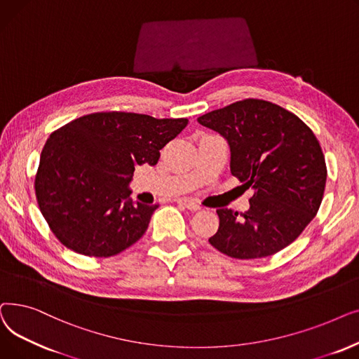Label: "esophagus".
<instances>
[{"label":"esophagus","instance_id":"esophagus-1","mask_svg":"<svg viewBox=\"0 0 359 359\" xmlns=\"http://www.w3.org/2000/svg\"><path fill=\"white\" fill-rule=\"evenodd\" d=\"M177 203H178V204H182V206H184L185 209H189V210H191V212H196V210L200 209V206H198L197 203H194L193 200H189V198H178Z\"/></svg>","mask_w":359,"mask_h":359}]
</instances>
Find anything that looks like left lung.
<instances>
[{
	"label": "left lung",
	"instance_id": "1",
	"mask_svg": "<svg viewBox=\"0 0 359 359\" xmlns=\"http://www.w3.org/2000/svg\"><path fill=\"white\" fill-rule=\"evenodd\" d=\"M197 121L228 140L231 174L254 190L245 213L216 210L219 228L209 243L240 260L292 244L317 215L326 189V161L313 130L291 111L252 97Z\"/></svg>",
	"mask_w": 359,
	"mask_h": 359
}]
</instances>
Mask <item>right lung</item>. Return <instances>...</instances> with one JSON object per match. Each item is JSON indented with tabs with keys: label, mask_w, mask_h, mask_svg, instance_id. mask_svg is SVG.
<instances>
[{
	"label": "right lung",
	"mask_w": 359,
	"mask_h": 359,
	"mask_svg": "<svg viewBox=\"0 0 359 359\" xmlns=\"http://www.w3.org/2000/svg\"><path fill=\"white\" fill-rule=\"evenodd\" d=\"M187 118L108 111L83 115L46 140L35 177L38 206L57 240L89 257H112L137 243L159 204L134 203L135 166L156 165Z\"/></svg>",
	"instance_id": "add662e5"
}]
</instances>
